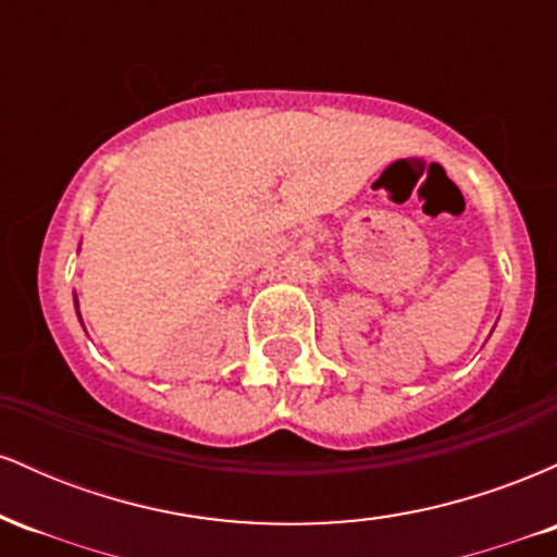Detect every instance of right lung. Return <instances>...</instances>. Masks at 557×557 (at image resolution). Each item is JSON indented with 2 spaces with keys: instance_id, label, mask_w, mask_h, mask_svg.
<instances>
[{
  "instance_id": "obj_1",
  "label": "right lung",
  "mask_w": 557,
  "mask_h": 557,
  "mask_svg": "<svg viewBox=\"0 0 557 557\" xmlns=\"http://www.w3.org/2000/svg\"><path fill=\"white\" fill-rule=\"evenodd\" d=\"M73 304H75V311H78V296H75V293H73ZM78 319H81V311H78ZM81 324H83V319H81Z\"/></svg>"
}]
</instances>
